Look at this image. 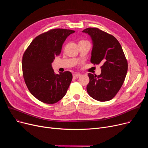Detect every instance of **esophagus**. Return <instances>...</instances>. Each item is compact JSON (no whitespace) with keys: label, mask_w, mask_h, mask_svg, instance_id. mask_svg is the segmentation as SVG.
Listing matches in <instances>:
<instances>
[{"label":"esophagus","mask_w":148,"mask_h":148,"mask_svg":"<svg viewBox=\"0 0 148 148\" xmlns=\"http://www.w3.org/2000/svg\"><path fill=\"white\" fill-rule=\"evenodd\" d=\"M80 75H81V74H79V73H74V74H73V78H74V79H78L79 77H80Z\"/></svg>","instance_id":"obj_1"}]
</instances>
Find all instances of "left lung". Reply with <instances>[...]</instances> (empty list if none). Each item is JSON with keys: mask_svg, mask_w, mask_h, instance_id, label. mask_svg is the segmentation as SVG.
Segmentation results:
<instances>
[{"mask_svg": "<svg viewBox=\"0 0 148 148\" xmlns=\"http://www.w3.org/2000/svg\"><path fill=\"white\" fill-rule=\"evenodd\" d=\"M82 32L88 34L92 40L90 62L102 64L101 73H89L88 94L99 101H107L116 95L125 80L128 63L122 47L113 35L98 28L85 29Z\"/></svg>", "mask_w": 148, "mask_h": 148, "instance_id": "left-lung-1", "label": "left lung"}]
</instances>
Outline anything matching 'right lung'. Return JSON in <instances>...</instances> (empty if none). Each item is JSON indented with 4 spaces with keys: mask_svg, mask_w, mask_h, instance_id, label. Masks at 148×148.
<instances>
[{
    "mask_svg": "<svg viewBox=\"0 0 148 148\" xmlns=\"http://www.w3.org/2000/svg\"><path fill=\"white\" fill-rule=\"evenodd\" d=\"M74 30L55 29L36 36L25 52L23 74L30 92L46 104H54L66 94L73 79L69 71L55 74L52 62L60 54L62 45Z\"/></svg>",
    "mask_w": 148,
    "mask_h": 148,
    "instance_id": "add662e5",
    "label": "right lung"
}]
</instances>
